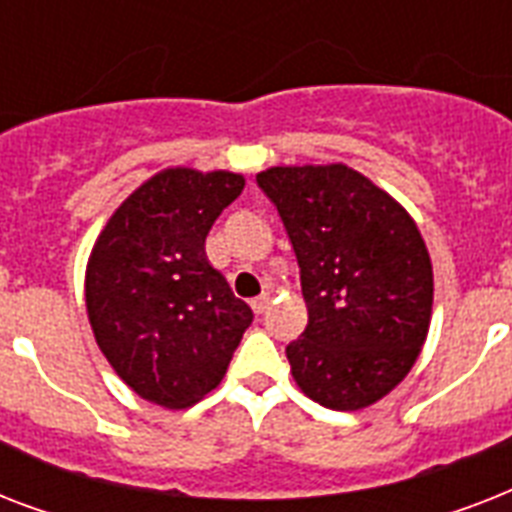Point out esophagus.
<instances>
[{
  "instance_id": "obj_1",
  "label": "esophagus",
  "mask_w": 512,
  "mask_h": 512,
  "mask_svg": "<svg viewBox=\"0 0 512 512\" xmlns=\"http://www.w3.org/2000/svg\"><path fill=\"white\" fill-rule=\"evenodd\" d=\"M268 303H271V297H268V295L255 297V300H252V311H255L257 316H260V313H265V308H268Z\"/></svg>"
}]
</instances>
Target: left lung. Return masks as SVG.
I'll return each instance as SVG.
<instances>
[{
  "instance_id": "left-lung-1",
  "label": "left lung",
  "mask_w": 512,
  "mask_h": 512,
  "mask_svg": "<svg viewBox=\"0 0 512 512\" xmlns=\"http://www.w3.org/2000/svg\"><path fill=\"white\" fill-rule=\"evenodd\" d=\"M257 185L279 209L308 305V327L287 345L292 377L335 412L380 401L428 337L433 265L417 225L345 164L271 167Z\"/></svg>"
}]
</instances>
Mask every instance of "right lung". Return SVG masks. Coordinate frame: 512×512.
<instances>
[{
    "instance_id": "obj_1",
    "label": "right lung",
    "mask_w": 512,
    "mask_h": 512,
    "mask_svg": "<svg viewBox=\"0 0 512 512\" xmlns=\"http://www.w3.org/2000/svg\"><path fill=\"white\" fill-rule=\"evenodd\" d=\"M244 191L236 172L175 167L122 201L87 263V313L114 372L140 398L185 409L217 388L252 308L215 271L204 241Z\"/></svg>"
}]
</instances>
